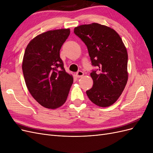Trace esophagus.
<instances>
[{"label": "esophagus", "mask_w": 153, "mask_h": 153, "mask_svg": "<svg viewBox=\"0 0 153 153\" xmlns=\"http://www.w3.org/2000/svg\"><path fill=\"white\" fill-rule=\"evenodd\" d=\"M84 72L82 71H78L76 73V76L77 78H80V77L84 76Z\"/></svg>", "instance_id": "34e87169"}]
</instances>
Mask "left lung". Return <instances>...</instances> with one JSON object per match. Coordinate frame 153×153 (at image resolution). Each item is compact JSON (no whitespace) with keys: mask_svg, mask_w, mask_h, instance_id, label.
I'll return each mask as SVG.
<instances>
[{"mask_svg":"<svg viewBox=\"0 0 153 153\" xmlns=\"http://www.w3.org/2000/svg\"><path fill=\"white\" fill-rule=\"evenodd\" d=\"M87 47L92 64L98 68L91 76L93 85L86 91L95 105L107 107L113 105L123 92L128 79V52L117 32L97 23L74 29Z\"/></svg>","mask_w":153,"mask_h":153,"instance_id":"1","label":"left lung"}]
</instances>
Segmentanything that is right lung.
<instances>
[{
	"mask_svg": "<svg viewBox=\"0 0 153 153\" xmlns=\"http://www.w3.org/2000/svg\"><path fill=\"white\" fill-rule=\"evenodd\" d=\"M69 29L49 30L36 36L27 46L22 62L25 84L41 106L55 109L66 102L73 78L66 72L60 50Z\"/></svg>",
	"mask_w": 153,
	"mask_h": 153,
	"instance_id": "add662e5",
	"label": "right lung"
}]
</instances>
